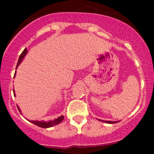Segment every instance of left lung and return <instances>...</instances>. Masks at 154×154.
Here are the masks:
<instances>
[{"instance_id": "1", "label": "left lung", "mask_w": 154, "mask_h": 154, "mask_svg": "<svg viewBox=\"0 0 154 154\" xmlns=\"http://www.w3.org/2000/svg\"><path fill=\"white\" fill-rule=\"evenodd\" d=\"M100 120V119H99ZM101 121V122H106V123H108V124H114V123H117L118 122H110V121H103V120H100Z\"/></svg>"}]
</instances>
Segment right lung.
Returning <instances> with one entry per match:
<instances>
[{
    "instance_id": "right-lung-1",
    "label": "right lung",
    "mask_w": 154,
    "mask_h": 154,
    "mask_svg": "<svg viewBox=\"0 0 154 154\" xmlns=\"http://www.w3.org/2000/svg\"><path fill=\"white\" fill-rule=\"evenodd\" d=\"M27 48H25V49L23 51V52L21 54V55H20L19 59H18V63H17L16 68L18 66V65L21 63V62L22 61L23 58L25 57V55L27 54ZM13 93H14V96H15L14 89H13ZM19 111H20V109H19ZM63 119H64V116H60V117L57 118V119H54V120L50 121V122H35V121H30V122H32V124H34V125L38 126V127H42V128H48V127H53V126L59 125V124H60L62 122H63Z\"/></svg>"
}]
</instances>
